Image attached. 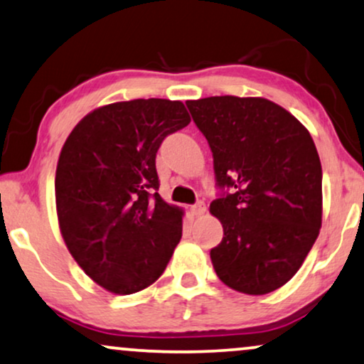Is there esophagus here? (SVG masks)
Segmentation results:
<instances>
[{
	"mask_svg": "<svg viewBox=\"0 0 364 364\" xmlns=\"http://www.w3.org/2000/svg\"><path fill=\"white\" fill-rule=\"evenodd\" d=\"M205 211H206V205H205V203H203V201H198L196 205L191 206V213H193V215H195V216H201Z\"/></svg>",
	"mask_w": 364,
	"mask_h": 364,
	"instance_id": "1",
	"label": "esophagus"
}]
</instances>
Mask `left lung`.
Wrapping results in <instances>:
<instances>
[{
  "label": "left lung",
  "mask_w": 364,
  "mask_h": 364,
  "mask_svg": "<svg viewBox=\"0 0 364 364\" xmlns=\"http://www.w3.org/2000/svg\"><path fill=\"white\" fill-rule=\"evenodd\" d=\"M213 153L221 195L210 205L223 225L210 251L226 287L266 294L301 268L321 228L323 171L308 129L264 98L186 101Z\"/></svg>",
  "instance_id": "left-lung-1"
}]
</instances>
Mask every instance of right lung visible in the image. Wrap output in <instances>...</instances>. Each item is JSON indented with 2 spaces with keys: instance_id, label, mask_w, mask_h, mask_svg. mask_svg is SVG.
<instances>
[{
  "instance_id": "obj_1",
  "label": "right lung",
  "mask_w": 364,
  "mask_h": 364,
  "mask_svg": "<svg viewBox=\"0 0 364 364\" xmlns=\"http://www.w3.org/2000/svg\"><path fill=\"white\" fill-rule=\"evenodd\" d=\"M190 121L181 101H121L86 114L61 149L55 191L63 240L111 293L153 284L181 240L183 211L158 195L156 153Z\"/></svg>"
}]
</instances>
